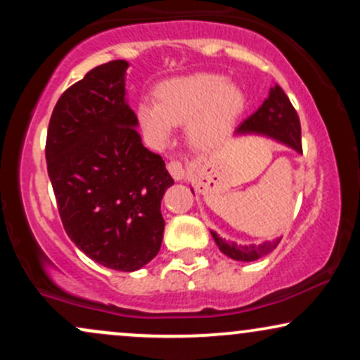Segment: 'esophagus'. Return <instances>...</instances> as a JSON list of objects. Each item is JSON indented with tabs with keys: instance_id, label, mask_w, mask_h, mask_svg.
<instances>
[{
	"instance_id": "34e87169",
	"label": "esophagus",
	"mask_w": 360,
	"mask_h": 360,
	"mask_svg": "<svg viewBox=\"0 0 360 360\" xmlns=\"http://www.w3.org/2000/svg\"><path fill=\"white\" fill-rule=\"evenodd\" d=\"M167 171L171 172V176L174 177L176 181H183L186 177V167L183 166V162H179V160H171V162L167 164Z\"/></svg>"
}]
</instances>
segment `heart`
Segmentation results:
<instances>
[{
	"label": "heart",
	"mask_w": 360,
	"mask_h": 360,
	"mask_svg": "<svg viewBox=\"0 0 360 360\" xmlns=\"http://www.w3.org/2000/svg\"><path fill=\"white\" fill-rule=\"evenodd\" d=\"M155 100L139 101L137 125L154 147H166L177 125H186L193 147L210 150L232 131L245 108V94L225 76L196 72L157 86Z\"/></svg>",
	"instance_id": "b5f03b06"
}]
</instances>
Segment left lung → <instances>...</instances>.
I'll return each mask as SVG.
<instances>
[{"instance_id":"obj_1","label":"left lung","mask_w":360,"mask_h":360,"mask_svg":"<svg viewBox=\"0 0 360 360\" xmlns=\"http://www.w3.org/2000/svg\"><path fill=\"white\" fill-rule=\"evenodd\" d=\"M247 134L266 135V137L278 140V142L292 148L298 154L303 152V148H301V125L298 113L292 108L286 93L278 84L272 86L269 89V96L260 105V108L254 115H250L235 131V135ZM212 235L214 242H217L218 249L226 257L240 260V262H252V260L264 257V255L274 250L281 242V238H276V240L262 242L259 245H254V243L252 245H237L235 242H226L225 238H221L213 230Z\"/></svg>"}]
</instances>
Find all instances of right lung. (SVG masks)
I'll return each instance as SVG.
<instances>
[{"instance_id": "obj_1", "label": "right lung", "mask_w": 360, "mask_h": 360, "mask_svg": "<svg viewBox=\"0 0 360 360\" xmlns=\"http://www.w3.org/2000/svg\"><path fill=\"white\" fill-rule=\"evenodd\" d=\"M127 60L106 62L62 93L45 159L69 238L94 262L131 272L160 249V201L174 179L143 147L127 103Z\"/></svg>"}]
</instances>
